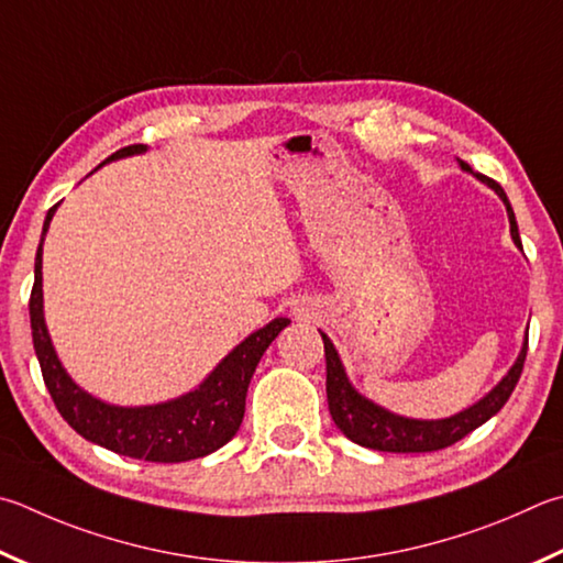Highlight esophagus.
Wrapping results in <instances>:
<instances>
[{"label": "esophagus", "mask_w": 563, "mask_h": 563, "mask_svg": "<svg viewBox=\"0 0 563 563\" xmlns=\"http://www.w3.org/2000/svg\"><path fill=\"white\" fill-rule=\"evenodd\" d=\"M292 314L298 317V320H308V317H310V310H308V308H302V305H295V308H292Z\"/></svg>", "instance_id": "obj_1"}]
</instances>
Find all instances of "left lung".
I'll list each match as a JSON object with an SVG mask.
<instances>
[{"label":"left lung","mask_w":563,"mask_h":563,"mask_svg":"<svg viewBox=\"0 0 563 563\" xmlns=\"http://www.w3.org/2000/svg\"><path fill=\"white\" fill-rule=\"evenodd\" d=\"M457 165L463 172H470V175H473V169H470V165H465L463 159H457ZM477 179L487 184V187L503 199L507 209V219H509V233H512L515 246L522 251L517 219H515L512 207H509L505 189L499 187L497 181L487 179L483 175H477ZM320 334L324 342L327 404H330L332 421L352 443L362 448H372V451H384V453H431V451H441V448L453 445L460 441V438L473 433L475 428L487 423L489 418H493L499 408L507 404V398L512 396L515 386L519 382V376H522V366L527 360V334H525V344H522V352L517 356V362L509 366V372L499 379V384L493 388V391H487L477 404L463 408V411L455 416L423 421V418H406V416L386 411L384 406L374 404L372 398H366L356 391L350 382V376L344 372V364L340 360V354H336L332 340L324 332Z\"/></svg>","instance_id":"left-lung-1"}]
</instances>
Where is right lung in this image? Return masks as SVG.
<instances>
[{
	"label": "right lung",
	"instance_id": "obj_1",
	"mask_svg": "<svg viewBox=\"0 0 563 563\" xmlns=\"http://www.w3.org/2000/svg\"><path fill=\"white\" fill-rule=\"evenodd\" d=\"M142 152H147V145L122 147L103 165L112 159L142 155ZM54 213L56 207L48 209L44 231H41L29 317H32L34 350L44 384L64 421L90 443L103 445L118 455L150 460V463H184V460L203 457L227 445L243 421L255 366L280 330L290 324L288 317H275L261 330L249 334L189 394L152 406H115L100 401L70 379L46 330L41 255H44V236Z\"/></svg>",
	"mask_w": 563,
	"mask_h": 563
}]
</instances>
